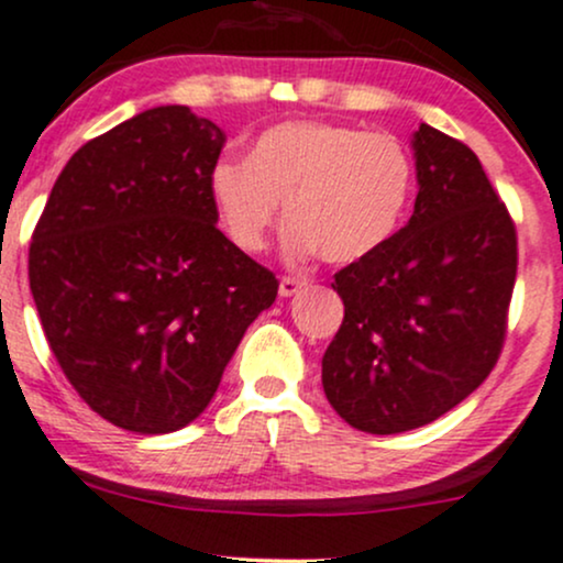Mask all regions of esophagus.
I'll use <instances>...</instances> for the list:
<instances>
[{
	"label": "esophagus",
	"instance_id": "esophagus-1",
	"mask_svg": "<svg viewBox=\"0 0 563 563\" xmlns=\"http://www.w3.org/2000/svg\"><path fill=\"white\" fill-rule=\"evenodd\" d=\"M306 284H308V279H300V276H282L279 295L282 298H292V295H298Z\"/></svg>",
	"mask_w": 563,
	"mask_h": 563
}]
</instances>
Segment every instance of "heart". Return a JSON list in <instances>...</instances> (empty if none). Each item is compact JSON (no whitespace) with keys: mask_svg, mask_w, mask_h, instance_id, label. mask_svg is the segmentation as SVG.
Listing matches in <instances>:
<instances>
[{"mask_svg":"<svg viewBox=\"0 0 563 563\" xmlns=\"http://www.w3.org/2000/svg\"><path fill=\"white\" fill-rule=\"evenodd\" d=\"M415 164L399 137L330 122H284L265 130L250 162L220 159L210 197L239 250L261 252L279 220L284 252L345 265L394 236L412 194Z\"/></svg>","mask_w":563,"mask_h":563,"instance_id":"1","label":"heart"}]
</instances>
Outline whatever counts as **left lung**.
Segmentation results:
<instances>
[{
  "instance_id": "obj_1",
  "label": "left lung",
  "mask_w": 563,
  "mask_h": 563,
  "mask_svg": "<svg viewBox=\"0 0 563 563\" xmlns=\"http://www.w3.org/2000/svg\"><path fill=\"white\" fill-rule=\"evenodd\" d=\"M412 148V218L334 274L345 316L321 358L334 412L377 435L428 426L486 380L519 263L514 220L468 145L420 124Z\"/></svg>"
}]
</instances>
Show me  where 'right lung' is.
Instances as JSON below:
<instances>
[{
    "label": "right lung",
    "mask_w": 563,
    "mask_h": 563,
    "mask_svg": "<svg viewBox=\"0 0 563 563\" xmlns=\"http://www.w3.org/2000/svg\"><path fill=\"white\" fill-rule=\"evenodd\" d=\"M225 135L159 106L85 143L31 236L29 284L63 375L124 431L173 433L212 401L279 282L218 229Z\"/></svg>",
    "instance_id": "add662e5"
}]
</instances>
